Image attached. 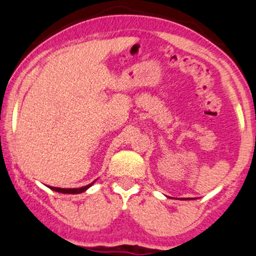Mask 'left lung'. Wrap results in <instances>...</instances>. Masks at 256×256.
<instances>
[{
    "mask_svg": "<svg viewBox=\"0 0 256 256\" xmlns=\"http://www.w3.org/2000/svg\"><path fill=\"white\" fill-rule=\"evenodd\" d=\"M184 200H192V198H184Z\"/></svg>",
    "mask_w": 256,
    "mask_h": 256,
    "instance_id": "8db88e82",
    "label": "left lung"
}]
</instances>
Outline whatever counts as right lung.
Returning a JSON list of instances; mask_svg holds the SVG:
<instances>
[{
    "instance_id": "right-lung-1",
    "label": "right lung",
    "mask_w": 256,
    "mask_h": 256,
    "mask_svg": "<svg viewBox=\"0 0 256 256\" xmlns=\"http://www.w3.org/2000/svg\"><path fill=\"white\" fill-rule=\"evenodd\" d=\"M93 183H90V184H88V186H82V188H76V189H64V188H56V186H50V188L52 190H54V192H58L61 194H82L85 192V190L88 189V188L92 186Z\"/></svg>"
}]
</instances>
